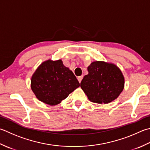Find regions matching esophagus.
Masks as SVG:
<instances>
[{
	"mask_svg": "<svg viewBox=\"0 0 150 150\" xmlns=\"http://www.w3.org/2000/svg\"><path fill=\"white\" fill-rule=\"evenodd\" d=\"M83 75L79 76V77H78L77 79H78V81H79V83H81V81H82V79H83Z\"/></svg>",
	"mask_w": 150,
	"mask_h": 150,
	"instance_id": "obj_1",
	"label": "esophagus"
}]
</instances>
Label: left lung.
<instances>
[{
	"label": "left lung",
	"mask_w": 150,
	"mask_h": 150,
	"mask_svg": "<svg viewBox=\"0 0 150 150\" xmlns=\"http://www.w3.org/2000/svg\"><path fill=\"white\" fill-rule=\"evenodd\" d=\"M81 87L89 100L99 104H107L120 96L124 88V77L115 64L96 61L88 67Z\"/></svg>",
	"instance_id": "left-lung-1"
}]
</instances>
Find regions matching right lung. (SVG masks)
Instances as JSON below:
<instances>
[{"instance_id": "obj_1", "label": "right lung", "mask_w": 150, "mask_h": 150, "mask_svg": "<svg viewBox=\"0 0 150 150\" xmlns=\"http://www.w3.org/2000/svg\"><path fill=\"white\" fill-rule=\"evenodd\" d=\"M80 86L78 80L61 60L43 62L31 79V88L40 101L56 105Z\"/></svg>"}]
</instances>
